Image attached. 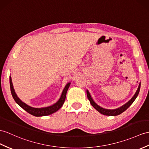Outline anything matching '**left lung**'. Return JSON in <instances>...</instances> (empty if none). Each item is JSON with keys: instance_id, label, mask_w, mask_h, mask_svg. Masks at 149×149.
<instances>
[{"instance_id": "obj_1", "label": "left lung", "mask_w": 149, "mask_h": 149, "mask_svg": "<svg viewBox=\"0 0 149 149\" xmlns=\"http://www.w3.org/2000/svg\"><path fill=\"white\" fill-rule=\"evenodd\" d=\"M140 85H141V83L140 82L139 87H138L135 93L134 94L133 97L128 101V102H127L126 104L123 105L122 106L119 107L117 109H105V108H103L102 107H100V106H99V105L96 104L95 102V101L93 100V99H92V97L91 95H90V93L88 90H86V95H87V97H88V99L90 102V104H91L92 106L94 108H95L98 112H99L100 114L106 115V116H118V115L121 114L122 112L125 111L127 109H128L133 104V102L135 101L136 98L137 97L138 95H139L140 90Z\"/></svg>"}]
</instances>
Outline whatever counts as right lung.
Masks as SVG:
<instances>
[{"instance_id":"add662e5","label":"right lung","mask_w":149,"mask_h":149,"mask_svg":"<svg viewBox=\"0 0 149 149\" xmlns=\"http://www.w3.org/2000/svg\"><path fill=\"white\" fill-rule=\"evenodd\" d=\"M9 82H10V92H11L12 96L13 97L14 100H15V102L18 105H19L21 107H22L24 110L28 112V113H30V114H31L33 116H37V117L44 116H48L50 114H52L59 110V109L63 106V105L64 103L65 99H66L68 90L71 85L70 82L68 83L66 85V86H65V87H64V88L63 90L62 93H61V97L59 98V99L58 100L57 102L52 105V106H50L48 107L36 108V107H33L28 106V104L23 102V101L17 97V94L15 92V90H14V86L13 85V82H12V79H11V77H10V76L9 77Z\"/></svg>"}]
</instances>
